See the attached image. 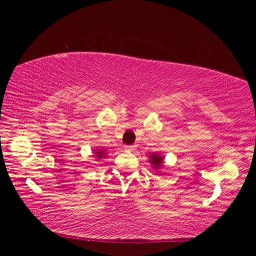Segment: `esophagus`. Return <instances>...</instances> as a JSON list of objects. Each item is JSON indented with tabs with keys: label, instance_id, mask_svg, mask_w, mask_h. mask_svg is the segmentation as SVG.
Wrapping results in <instances>:
<instances>
[{
	"label": "esophagus",
	"instance_id": "obj_1",
	"mask_svg": "<svg viewBox=\"0 0 256 256\" xmlns=\"http://www.w3.org/2000/svg\"><path fill=\"white\" fill-rule=\"evenodd\" d=\"M125 149L128 150V151H134V150H136V146H125Z\"/></svg>",
	"mask_w": 256,
	"mask_h": 256
}]
</instances>
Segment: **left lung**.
Returning a JSON list of instances; mask_svg holds the SVG:
<instances>
[{"label": "left lung", "mask_w": 256, "mask_h": 256, "mask_svg": "<svg viewBox=\"0 0 256 256\" xmlns=\"http://www.w3.org/2000/svg\"><path fill=\"white\" fill-rule=\"evenodd\" d=\"M164 157L162 154H154L151 152L149 154V162L151 164V166H152V168L154 170H157L158 174H162L159 170H162V168L164 167Z\"/></svg>", "instance_id": "8db88e82"}]
</instances>
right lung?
Wrapping results in <instances>:
<instances>
[{
	"mask_svg": "<svg viewBox=\"0 0 256 256\" xmlns=\"http://www.w3.org/2000/svg\"><path fill=\"white\" fill-rule=\"evenodd\" d=\"M94 157L96 158V160H99V159H102V158H105L106 157V154H107V152H106V150H104V149H94Z\"/></svg>",
	"mask_w": 256,
	"mask_h": 256,
	"instance_id": "add662e5",
	"label": "right lung"
}]
</instances>
